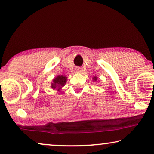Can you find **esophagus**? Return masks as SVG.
<instances>
[{
	"label": "esophagus",
	"instance_id": "34e87169",
	"mask_svg": "<svg viewBox=\"0 0 154 154\" xmlns=\"http://www.w3.org/2000/svg\"><path fill=\"white\" fill-rule=\"evenodd\" d=\"M80 69H81L80 68H76V69H75V70H76V71H79Z\"/></svg>",
	"mask_w": 154,
	"mask_h": 154
}]
</instances>
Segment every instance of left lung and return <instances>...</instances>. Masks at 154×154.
Segmentation results:
<instances>
[{
    "instance_id": "left-lung-1",
    "label": "left lung",
    "mask_w": 154,
    "mask_h": 154,
    "mask_svg": "<svg viewBox=\"0 0 154 154\" xmlns=\"http://www.w3.org/2000/svg\"><path fill=\"white\" fill-rule=\"evenodd\" d=\"M97 79H98V78L96 77V76H94V77L92 78V80H93V81H97Z\"/></svg>"
}]
</instances>
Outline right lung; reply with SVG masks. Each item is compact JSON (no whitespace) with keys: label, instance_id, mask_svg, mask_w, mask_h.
<instances>
[{"label":"right lung","instance_id":"right-lung-1","mask_svg":"<svg viewBox=\"0 0 154 154\" xmlns=\"http://www.w3.org/2000/svg\"><path fill=\"white\" fill-rule=\"evenodd\" d=\"M66 80L67 77L64 76V75H57V76L52 80V83H51V88L53 90L57 89V90H60L66 84Z\"/></svg>","mask_w":154,"mask_h":154}]
</instances>
